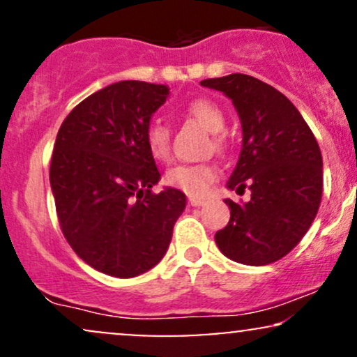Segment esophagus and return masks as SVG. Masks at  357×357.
<instances>
[{"mask_svg":"<svg viewBox=\"0 0 357 357\" xmlns=\"http://www.w3.org/2000/svg\"><path fill=\"white\" fill-rule=\"evenodd\" d=\"M188 203H190L191 206H203L206 202H204V199H198V198H190V202Z\"/></svg>","mask_w":357,"mask_h":357,"instance_id":"34e87169","label":"esophagus"}]
</instances>
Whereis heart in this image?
<instances>
[{
	"instance_id": "obj_1",
	"label": "heart",
	"mask_w": 357,
	"mask_h": 357,
	"mask_svg": "<svg viewBox=\"0 0 357 357\" xmlns=\"http://www.w3.org/2000/svg\"><path fill=\"white\" fill-rule=\"evenodd\" d=\"M184 112L198 121L210 132H220L225 127V114L215 102L208 99H195L186 105ZM147 149L155 161H166L171 153L169 129L165 122L153 121L146 129ZM215 146H223V139L215 137ZM216 167L211 165H179L171 167L165 176L167 186L181 190L186 195L198 196L206 195L208 186L216 179Z\"/></svg>"
}]
</instances>
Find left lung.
<instances>
[{"instance_id":"8db88e82","label":"left lung","mask_w":357,"mask_h":357,"mask_svg":"<svg viewBox=\"0 0 357 357\" xmlns=\"http://www.w3.org/2000/svg\"><path fill=\"white\" fill-rule=\"evenodd\" d=\"M203 87L231 99L243 142L227 186L247 203L225 199L230 221L215 240L225 257L238 264L268 265L285 257L310 228L322 198V154L304 117L272 85L231 73L206 79Z\"/></svg>"}]
</instances>
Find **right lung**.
<instances>
[{"instance_id": "1", "label": "right lung", "mask_w": 357, "mask_h": 357, "mask_svg": "<svg viewBox=\"0 0 357 357\" xmlns=\"http://www.w3.org/2000/svg\"><path fill=\"white\" fill-rule=\"evenodd\" d=\"M166 85L122 80L82 100L61 122L50 184L61 233L85 264L107 275H141L161 261L186 196L153 192L161 179L146 144Z\"/></svg>"}]
</instances>
